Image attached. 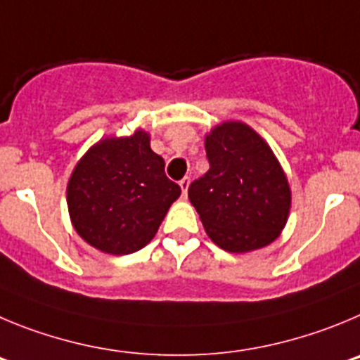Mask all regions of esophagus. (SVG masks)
Listing matches in <instances>:
<instances>
[{
	"instance_id": "1",
	"label": "esophagus",
	"mask_w": 360,
	"mask_h": 360,
	"mask_svg": "<svg viewBox=\"0 0 360 360\" xmlns=\"http://www.w3.org/2000/svg\"><path fill=\"white\" fill-rule=\"evenodd\" d=\"M179 186H181V190H183V197H186L188 186H190V177H183V179L179 181Z\"/></svg>"
}]
</instances>
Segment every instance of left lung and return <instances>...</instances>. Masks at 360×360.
<instances>
[{"label": "left lung", "instance_id": "1", "mask_svg": "<svg viewBox=\"0 0 360 360\" xmlns=\"http://www.w3.org/2000/svg\"><path fill=\"white\" fill-rule=\"evenodd\" d=\"M210 170L188 188L208 236L229 252L260 249L287 222L290 190L273 150L240 122L206 136Z\"/></svg>", "mask_w": 360, "mask_h": 360}]
</instances>
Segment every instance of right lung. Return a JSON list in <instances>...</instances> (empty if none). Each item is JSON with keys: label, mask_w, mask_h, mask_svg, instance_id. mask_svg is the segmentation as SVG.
<instances>
[{"label": "right lung", "mask_w": 360, "mask_h": 360, "mask_svg": "<svg viewBox=\"0 0 360 360\" xmlns=\"http://www.w3.org/2000/svg\"><path fill=\"white\" fill-rule=\"evenodd\" d=\"M181 186L165 174L147 132L102 140L79 161L68 208L87 244L111 255L140 251L154 238Z\"/></svg>", "instance_id": "obj_1"}]
</instances>
